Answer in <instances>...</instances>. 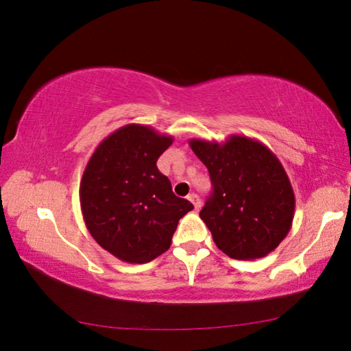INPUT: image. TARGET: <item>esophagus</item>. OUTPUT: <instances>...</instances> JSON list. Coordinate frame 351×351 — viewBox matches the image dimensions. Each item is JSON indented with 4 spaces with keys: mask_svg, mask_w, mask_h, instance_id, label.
I'll use <instances>...</instances> for the list:
<instances>
[{
    "mask_svg": "<svg viewBox=\"0 0 351 351\" xmlns=\"http://www.w3.org/2000/svg\"><path fill=\"white\" fill-rule=\"evenodd\" d=\"M189 201L193 204V207H195V209H197V210L201 207V199H199V197H198L197 193H190V195H189Z\"/></svg>",
    "mask_w": 351,
    "mask_h": 351,
    "instance_id": "obj_1",
    "label": "esophagus"
}]
</instances>
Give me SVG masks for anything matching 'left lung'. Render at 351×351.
<instances>
[{"instance_id":"obj_1","label":"left lung","mask_w":351,"mask_h":351,"mask_svg":"<svg viewBox=\"0 0 351 351\" xmlns=\"http://www.w3.org/2000/svg\"><path fill=\"white\" fill-rule=\"evenodd\" d=\"M212 181L199 217L218 249L235 260H255L274 251L288 235L295 198L282 162L268 147L246 136L226 142L190 139Z\"/></svg>"}]
</instances>
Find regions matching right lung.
I'll list each match as a JSON object with an SVG mask.
<instances>
[{
  "instance_id": "obj_1",
  "label": "right lung",
  "mask_w": 351,
  "mask_h": 351,
  "mask_svg": "<svg viewBox=\"0 0 351 351\" xmlns=\"http://www.w3.org/2000/svg\"><path fill=\"white\" fill-rule=\"evenodd\" d=\"M171 144V136L128 123L100 142L83 171L86 228L105 251L127 263H148L167 251L178 221L193 209L156 167Z\"/></svg>"
}]
</instances>
